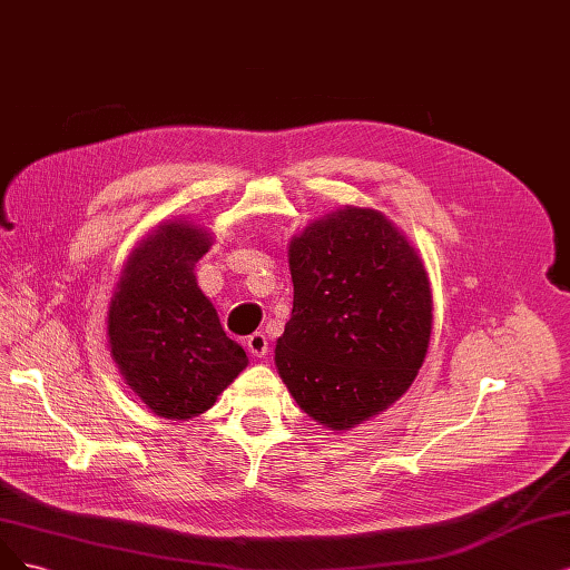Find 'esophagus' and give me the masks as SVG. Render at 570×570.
<instances>
[{
    "instance_id": "esophagus-1",
    "label": "esophagus",
    "mask_w": 570,
    "mask_h": 570,
    "mask_svg": "<svg viewBox=\"0 0 570 570\" xmlns=\"http://www.w3.org/2000/svg\"><path fill=\"white\" fill-rule=\"evenodd\" d=\"M247 348L254 358L268 356V337L264 335V332H254V335L247 337Z\"/></svg>"
}]
</instances>
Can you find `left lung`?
Listing matches in <instances>:
<instances>
[{"label":"left lung","mask_w":570,"mask_h":570,"mask_svg":"<svg viewBox=\"0 0 570 570\" xmlns=\"http://www.w3.org/2000/svg\"><path fill=\"white\" fill-rule=\"evenodd\" d=\"M292 316L276 365L316 422L348 429L417 377L431 337V289L417 252L375 209L346 207L289 243Z\"/></svg>","instance_id":"obj_1"}]
</instances>
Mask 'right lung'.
<instances>
[{
  "label": "right lung",
  "mask_w": 570,
  "mask_h": 570,
  "mask_svg": "<svg viewBox=\"0 0 570 570\" xmlns=\"http://www.w3.org/2000/svg\"><path fill=\"white\" fill-rule=\"evenodd\" d=\"M209 245L203 228L163 226L134 249L110 302L112 358L134 394L167 420L200 415L247 365L193 276Z\"/></svg>",
  "instance_id": "right-lung-1"
}]
</instances>
